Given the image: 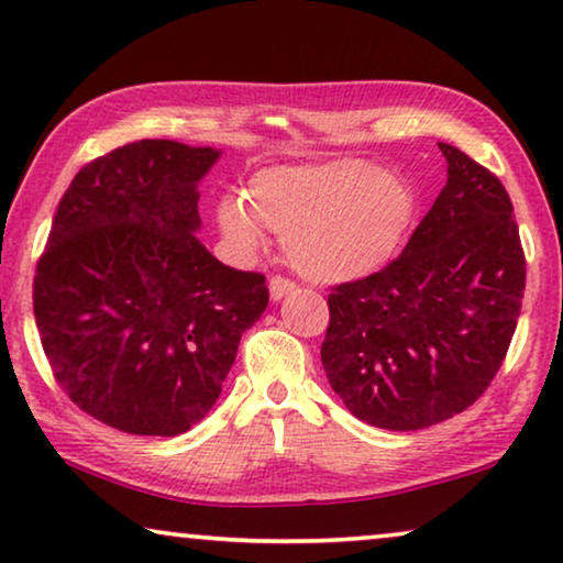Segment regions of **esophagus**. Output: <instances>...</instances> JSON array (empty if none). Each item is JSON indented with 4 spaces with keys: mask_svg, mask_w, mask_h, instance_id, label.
<instances>
[{
    "mask_svg": "<svg viewBox=\"0 0 563 563\" xmlns=\"http://www.w3.org/2000/svg\"><path fill=\"white\" fill-rule=\"evenodd\" d=\"M296 290V283L283 278V275H275V278L271 280V298L273 300H280L283 296H288V292Z\"/></svg>",
    "mask_w": 563,
    "mask_h": 563,
    "instance_id": "1",
    "label": "esophagus"
}]
</instances>
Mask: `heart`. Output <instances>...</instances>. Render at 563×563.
<instances>
[{
  "instance_id": "b5f03b06",
  "label": "heart",
  "mask_w": 563,
  "mask_h": 563,
  "mask_svg": "<svg viewBox=\"0 0 563 563\" xmlns=\"http://www.w3.org/2000/svg\"><path fill=\"white\" fill-rule=\"evenodd\" d=\"M413 196L390 170L339 157L267 168L252 176L244 201L219 203L221 234L240 255H255L265 229L283 236L290 265L319 283H344L383 267L406 234Z\"/></svg>"
}]
</instances>
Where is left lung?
<instances>
[{"label":"left lung","mask_w":563,"mask_h":563,"mask_svg":"<svg viewBox=\"0 0 563 563\" xmlns=\"http://www.w3.org/2000/svg\"><path fill=\"white\" fill-rule=\"evenodd\" d=\"M446 186L406 250L329 296L321 364L360 421L418 431L487 390L516 334L526 255L500 178L439 142Z\"/></svg>","instance_id":"1"}]
</instances>
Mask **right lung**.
I'll return each mask as SVG.
<instances>
[{"label": "right lung", "mask_w": 563, "mask_h": 563, "mask_svg": "<svg viewBox=\"0 0 563 563\" xmlns=\"http://www.w3.org/2000/svg\"><path fill=\"white\" fill-rule=\"evenodd\" d=\"M219 150L140 140L86 163L53 217L35 323L63 393L134 437H178L217 402L265 275L196 240L199 180Z\"/></svg>", "instance_id": "right-lung-1"}]
</instances>
